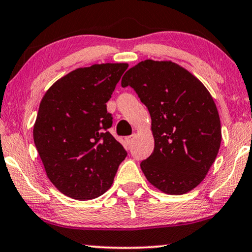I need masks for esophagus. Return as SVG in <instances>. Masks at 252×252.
<instances>
[{
	"mask_svg": "<svg viewBox=\"0 0 252 252\" xmlns=\"http://www.w3.org/2000/svg\"><path fill=\"white\" fill-rule=\"evenodd\" d=\"M133 139H134V135H130V136H126V137H125L126 142L128 143V144H132V142H133Z\"/></svg>",
	"mask_w": 252,
	"mask_h": 252,
	"instance_id": "1",
	"label": "esophagus"
}]
</instances>
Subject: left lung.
<instances>
[{"label":"left lung","instance_id":"left-lung-1","mask_svg":"<svg viewBox=\"0 0 252 252\" xmlns=\"http://www.w3.org/2000/svg\"><path fill=\"white\" fill-rule=\"evenodd\" d=\"M151 117L153 154L140 166L163 192L182 195L201 184L221 143L219 113L204 85L172 62L142 61L124 74Z\"/></svg>","mask_w":252,"mask_h":252}]
</instances>
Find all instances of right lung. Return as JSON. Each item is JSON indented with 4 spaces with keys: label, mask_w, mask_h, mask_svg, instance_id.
<instances>
[{
    "label": "right lung",
    "mask_w": 252,
    "mask_h": 252,
    "mask_svg": "<svg viewBox=\"0 0 252 252\" xmlns=\"http://www.w3.org/2000/svg\"><path fill=\"white\" fill-rule=\"evenodd\" d=\"M126 63L94 64L70 72L44 94L33 139L48 178L68 197L86 201L111 187L127 156L108 129L106 110Z\"/></svg>",
    "instance_id": "right-lung-1"
}]
</instances>
